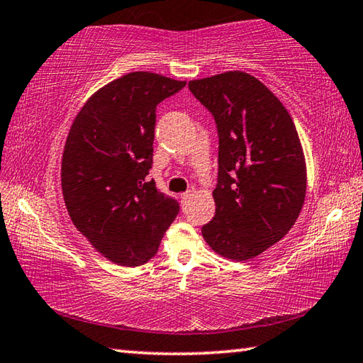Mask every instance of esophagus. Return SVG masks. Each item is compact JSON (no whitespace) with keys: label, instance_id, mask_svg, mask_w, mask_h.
I'll return each mask as SVG.
<instances>
[{"label":"esophagus","instance_id":"1","mask_svg":"<svg viewBox=\"0 0 363 363\" xmlns=\"http://www.w3.org/2000/svg\"><path fill=\"white\" fill-rule=\"evenodd\" d=\"M192 196H194V194H192V192H190V190H189V192H184V194L181 195L182 205H187V203H189V200H190V199H192Z\"/></svg>","mask_w":363,"mask_h":363}]
</instances>
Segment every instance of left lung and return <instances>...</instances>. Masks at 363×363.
<instances>
[{
	"mask_svg": "<svg viewBox=\"0 0 363 363\" xmlns=\"http://www.w3.org/2000/svg\"><path fill=\"white\" fill-rule=\"evenodd\" d=\"M216 120V213L201 227L210 248L248 261L284 238L304 205L306 160L296 126L266 84L240 70L189 82Z\"/></svg>",
	"mask_w": 363,
	"mask_h": 363,
	"instance_id": "1",
	"label": "left lung"
}]
</instances>
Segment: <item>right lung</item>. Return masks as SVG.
Here are the masks:
<instances>
[{"mask_svg":"<svg viewBox=\"0 0 363 363\" xmlns=\"http://www.w3.org/2000/svg\"><path fill=\"white\" fill-rule=\"evenodd\" d=\"M184 86L160 73H126L84 102L67 136L60 169L67 211L93 248L120 266L152 259L179 211L147 174L155 108Z\"/></svg>","mask_w":363,"mask_h":363,"instance_id":"add662e5","label":"right lung"}]
</instances>
